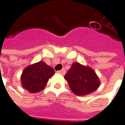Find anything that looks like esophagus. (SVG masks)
Returning <instances> with one entry per match:
<instances>
[{"label":"esophagus","mask_w":125,"mask_h":125,"mask_svg":"<svg viewBox=\"0 0 125 125\" xmlns=\"http://www.w3.org/2000/svg\"><path fill=\"white\" fill-rule=\"evenodd\" d=\"M58 73H60V74H61V75H64L65 74V73H66V71H65V70L63 68V69H62L61 70H59L58 72Z\"/></svg>","instance_id":"34e87169"}]
</instances>
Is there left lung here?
I'll return each instance as SVG.
<instances>
[{"label":"left lung","mask_w":125,"mask_h":125,"mask_svg":"<svg viewBox=\"0 0 125 125\" xmlns=\"http://www.w3.org/2000/svg\"><path fill=\"white\" fill-rule=\"evenodd\" d=\"M65 79L73 93L78 96L92 93L100 85V80L93 69L77 62L73 63Z\"/></svg>","instance_id":"left-lung-1"}]
</instances>
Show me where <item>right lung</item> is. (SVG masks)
Returning a JSON list of instances; mask_svg holds the SVG:
<instances>
[{
  "instance_id": "obj_1",
  "label": "right lung",
  "mask_w": 125,
  "mask_h": 125,
  "mask_svg": "<svg viewBox=\"0 0 125 125\" xmlns=\"http://www.w3.org/2000/svg\"><path fill=\"white\" fill-rule=\"evenodd\" d=\"M55 74L53 68L40 61L25 67L21 76L22 87L31 93L42 90L49 79Z\"/></svg>"
}]
</instances>
